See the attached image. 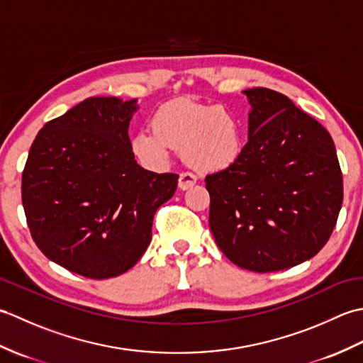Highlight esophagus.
<instances>
[{"label":"esophagus","instance_id":"1","mask_svg":"<svg viewBox=\"0 0 363 363\" xmlns=\"http://www.w3.org/2000/svg\"><path fill=\"white\" fill-rule=\"evenodd\" d=\"M196 184V176L194 173H181L179 174V189L181 190H189Z\"/></svg>","mask_w":363,"mask_h":363}]
</instances>
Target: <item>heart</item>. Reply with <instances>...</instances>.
<instances>
[{
  "label": "heart",
  "mask_w": 363,
  "mask_h": 363,
  "mask_svg": "<svg viewBox=\"0 0 363 363\" xmlns=\"http://www.w3.org/2000/svg\"><path fill=\"white\" fill-rule=\"evenodd\" d=\"M151 129L138 130L130 140L137 159L150 168L164 167L176 150L199 172H218L237 162L243 148L240 121L233 112L190 99L160 106Z\"/></svg>",
  "instance_id": "b5f03b06"
}]
</instances>
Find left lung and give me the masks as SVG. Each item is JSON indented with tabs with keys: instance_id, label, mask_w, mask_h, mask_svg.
Instances as JSON below:
<instances>
[{
	"instance_id": "1",
	"label": "left lung",
	"mask_w": 363,
	"mask_h": 363,
	"mask_svg": "<svg viewBox=\"0 0 363 363\" xmlns=\"http://www.w3.org/2000/svg\"><path fill=\"white\" fill-rule=\"evenodd\" d=\"M248 143L206 176L209 226L223 254L256 273L312 259L329 240L343 201L333 137L279 91L243 90Z\"/></svg>"
}]
</instances>
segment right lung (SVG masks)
<instances>
[{
	"mask_svg": "<svg viewBox=\"0 0 363 363\" xmlns=\"http://www.w3.org/2000/svg\"><path fill=\"white\" fill-rule=\"evenodd\" d=\"M137 109V99H84L38 130L23 169V207L38 250L90 279L137 264L154 213L177 187V174L137 164L128 135Z\"/></svg>",
	"mask_w": 363,
	"mask_h": 363,
	"instance_id": "right-lung-1",
	"label": "right lung"
}]
</instances>
